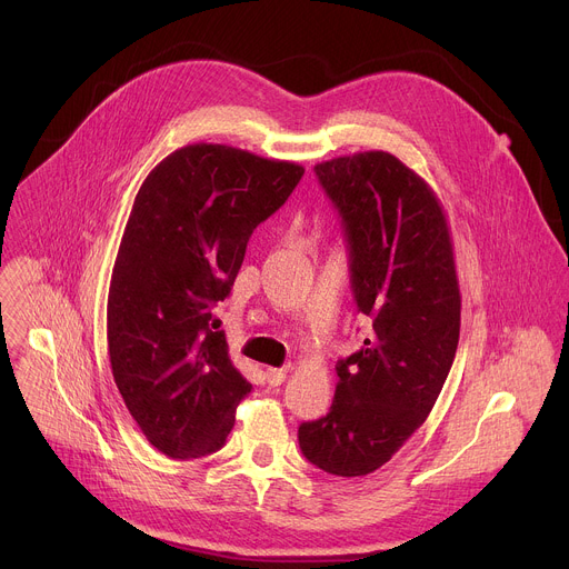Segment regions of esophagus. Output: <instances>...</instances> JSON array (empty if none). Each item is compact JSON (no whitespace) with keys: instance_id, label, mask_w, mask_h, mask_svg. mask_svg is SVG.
I'll return each instance as SVG.
<instances>
[{"instance_id":"obj_1","label":"esophagus","mask_w":569,"mask_h":569,"mask_svg":"<svg viewBox=\"0 0 569 569\" xmlns=\"http://www.w3.org/2000/svg\"><path fill=\"white\" fill-rule=\"evenodd\" d=\"M288 369H290V367H281V369H277V367H270V369L266 371V378H268V382H270L272 387L281 385V382L286 380V376H288Z\"/></svg>"}]
</instances>
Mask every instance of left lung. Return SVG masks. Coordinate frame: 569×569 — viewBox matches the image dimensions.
Here are the masks:
<instances>
[{"instance_id": "8db88e82", "label": "left lung", "mask_w": 569, "mask_h": 569, "mask_svg": "<svg viewBox=\"0 0 569 569\" xmlns=\"http://www.w3.org/2000/svg\"><path fill=\"white\" fill-rule=\"evenodd\" d=\"M315 176L342 218L353 299L373 333L338 360L331 410L299 426V448L323 472L360 477L432 412L459 345L461 297L443 207L398 157H336Z\"/></svg>"}]
</instances>
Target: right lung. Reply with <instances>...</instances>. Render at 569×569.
Listing matches in <instances>:
<instances>
[{"mask_svg": "<svg viewBox=\"0 0 569 569\" xmlns=\"http://www.w3.org/2000/svg\"><path fill=\"white\" fill-rule=\"evenodd\" d=\"M301 176L292 161L193 143L161 159L134 198L110 281L108 353L128 412L167 457L220 450L252 391L211 308Z\"/></svg>", "mask_w": 569, "mask_h": 569, "instance_id": "add662e5", "label": "right lung"}]
</instances>
